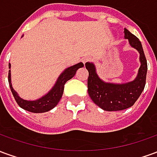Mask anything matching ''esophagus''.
Returning a JSON list of instances; mask_svg holds the SVG:
<instances>
[{
	"label": "esophagus",
	"instance_id": "obj_1",
	"mask_svg": "<svg viewBox=\"0 0 157 157\" xmlns=\"http://www.w3.org/2000/svg\"><path fill=\"white\" fill-rule=\"evenodd\" d=\"M89 59H90V58H89V57H84V58H82V61L83 64H85V63H86L87 61H89Z\"/></svg>",
	"mask_w": 157,
	"mask_h": 157
}]
</instances>
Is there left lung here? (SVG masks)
Masks as SVG:
<instances>
[{
    "instance_id": "left-lung-1",
    "label": "left lung",
    "mask_w": 157,
    "mask_h": 157,
    "mask_svg": "<svg viewBox=\"0 0 157 157\" xmlns=\"http://www.w3.org/2000/svg\"><path fill=\"white\" fill-rule=\"evenodd\" d=\"M125 39H128L132 47L136 48L140 55L141 65L135 81L125 84H112L102 82L96 73L92 63H86L89 72L87 80L88 94L96 104L105 111H119L128 109L135 104L145 88L147 73V61L139 39L124 29Z\"/></svg>"
}]
</instances>
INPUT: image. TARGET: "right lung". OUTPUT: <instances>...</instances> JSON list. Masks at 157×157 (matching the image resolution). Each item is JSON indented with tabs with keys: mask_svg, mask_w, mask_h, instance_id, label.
<instances>
[{
	"mask_svg": "<svg viewBox=\"0 0 157 157\" xmlns=\"http://www.w3.org/2000/svg\"><path fill=\"white\" fill-rule=\"evenodd\" d=\"M84 65L83 63L80 62L76 65H73L66 69L65 71L62 73L61 75H59L58 78V81L55 83V86L52 88L50 92L47 93L44 97H43L41 98L36 101H27V100H23L22 99L17 93L14 91V89L12 88V83H11V71H9L8 73V82L9 85H10V88L12 92V95L15 98L16 102H17L22 109H25L27 111L32 113H45L48 112L52 109H54L55 106L58 104L59 100L61 98L62 95H63V92H64V86L65 84L66 83L67 81L70 79H71L76 73V71L79 68L83 67ZM11 67V64H9V68Z\"/></svg>",
	"mask_w": 157,
	"mask_h": 157,
	"instance_id": "obj_1",
	"label": "right lung"
}]
</instances>
